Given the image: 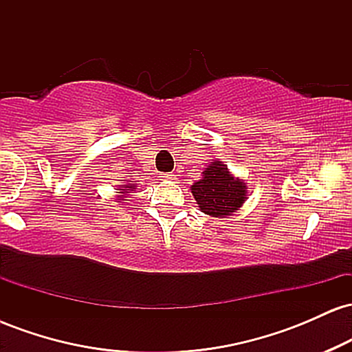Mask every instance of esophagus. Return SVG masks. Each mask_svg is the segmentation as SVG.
<instances>
[{
  "instance_id": "1",
  "label": "esophagus",
  "mask_w": 352,
  "mask_h": 352,
  "mask_svg": "<svg viewBox=\"0 0 352 352\" xmlns=\"http://www.w3.org/2000/svg\"><path fill=\"white\" fill-rule=\"evenodd\" d=\"M160 177H162V180H177V175H173V173H160Z\"/></svg>"
}]
</instances>
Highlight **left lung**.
Returning <instances> with one entry per match:
<instances>
[{"instance_id":"1","label":"left lung","mask_w":352,"mask_h":352,"mask_svg":"<svg viewBox=\"0 0 352 352\" xmlns=\"http://www.w3.org/2000/svg\"><path fill=\"white\" fill-rule=\"evenodd\" d=\"M200 212L215 218H227L243 207L248 199L245 180L238 179L220 160H213L201 172V179L190 187Z\"/></svg>"}]
</instances>
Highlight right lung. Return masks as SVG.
<instances>
[{"instance_id": "right-lung-1", "label": "right lung", "mask_w": 352, "mask_h": 352, "mask_svg": "<svg viewBox=\"0 0 352 352\" xmlns=\"http://www.w3.org/2000/svg\"><path fill=\"white\" fill-rule=\"evenodd\" d=\"M135 187H137L135 184H125V185H119V188H116V190H119V192H117L116 201H119V205L122 204V201H124L125 199H127V195H131V193H134Z\"/></svg>"}]
</instances>
